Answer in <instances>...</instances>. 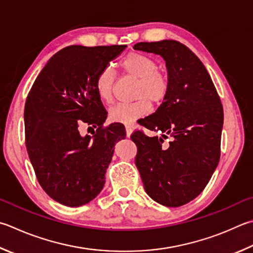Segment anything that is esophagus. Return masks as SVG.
<instances>
[{"label":"esophagus","mask_w":253,"mask_h":253,"mask_svg":"<svg viewBox=\"0 0 253 253\" xmlns=\"http://www.w3.org/2000/svg\"><path fill=\"white\" fill-rule=\"evenodd\" d=\"M125 128H126V136H127V137H130L131 132H132V128H131V126H129V125H126V126H125Z\"/></svg>","instance_id":"34e87169"}]
</instances>
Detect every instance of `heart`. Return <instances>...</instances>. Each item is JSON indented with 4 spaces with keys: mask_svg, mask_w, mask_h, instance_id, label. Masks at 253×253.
I'll return each instance as SVG.
<instances>
[{
    "mask_svg": "<svg viewBox=\"0 0 253 253\" xmlns=\"http://www.w3.org/2000/svg\"><path fill=\"white\" fill-rule=\"evenodd\" d=\"M121 68L125 75L137 80L134 90L135 102L115 105L108 112L109 121L131 124L148 113L150 105L157 107L167 98L169 79L158 70L154 58L145 54L132 52L122 59ZM116 74L109 66L104 67L96 76L95 86L99 98L104 103H112Z\"/></svg>",
    "mask_w": 253,
    "mask_h": 253,
    "instance_id": "1",
    "label": "heart"
}]
</instances>
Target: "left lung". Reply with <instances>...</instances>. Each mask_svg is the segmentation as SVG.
I'll return each instance as SVG.
<instances>
[{
    "mask_svg": "<svg viewBox=\"0 0 253 253\" xmlns=\"http://www.w3.org/2000/svg\"><path fill=\"white\" fill-rule=\"evenodd\" d=\"M135 49L158 54L166 62L169 93L165 102L140 124L162 137L135 131V164L151 199L179 207L201 194L217 168L223 108L209 73L186 45L172 40L140 42ZM168 135L172 141L162 146Z\"/></svg>",
    "mask_w": 253,
    "mask_h": 253,
    "instance_id": "1",
    "label": "left lung"
}]
</instances>
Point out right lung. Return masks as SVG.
<instances>
[{
    "label": "right lung",
    "mask_w": 253,
    "mask_h": 253,
    "mask_svg": "<svg viewBox=\"0 0 253 253\" xmlns=\"http://www.w3.org/2000/svg\"><path fill=\"white\" fill-rule=\"evenodd\" d=\"M126 45H71L50 57L35 80L24 108L25 145L36 178L57 203L80 207L105 185L114 146L125 127H104L107 112L95 86L96 76ZM83 125L98 129L82 136Z\"/></svg>",
    "instance_id": "right-lung-1"
}]
</instances>
